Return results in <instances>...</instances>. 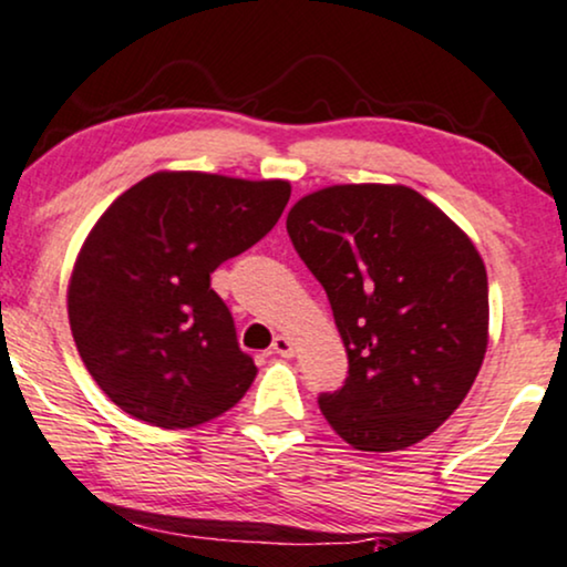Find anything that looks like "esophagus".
<instances>
[{"mask_svg":"<svg viewBox=\"0 0 567 567\" xmlns=\"http://www.w3.org/2000/svg\"><path fill=\"white\" fill-rule=\"evenodd\" d=\"M271 351L279 353V357H292V353H296V346H292V340L288 336H277L275 343H271Z\"/></svg>","mask_w":567,"mask_h":567,"instance_id":"1","label":"esophagus"}]
</instances>
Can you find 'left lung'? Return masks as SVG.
I'll return each mask as SVG.
<instances>
[{"label": "left lung", "mask_w": 567, "mask_h": 567, "mask_svg": "<svg viewBox=\"0 0 567 567\" xmlns=\"http://www.w3.org/2000/svg\"><path fill=\"white\" fill-rule=\"evenodd\" d=\"M288 235L330 298L349 378L319 409L359 452L414 446L456 412L488 349V279L473 240L404 184L303 195Z\"/></svg>", "instance_id": "left-lung-1"}]
</instances>
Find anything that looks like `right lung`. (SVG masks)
Wrapping results in <instances>:
<instances>
[{"instance_id": "add662e5", "label": "right lung", "mask_w": 567, "mask_h": 567, "mask_svg": "<svg viewBox=\"0 0 567 567\" xmlns=\"http://www.w3.org/2000/svg\"><path fill=\"white\" fill-rule=\"evenodd\" d=\"M285 179L155 172L107 206L68 279L73 340L107 399L184 431L231 409L256 380L210 271L277 224Z\"/></svg>"}]
</instances>
